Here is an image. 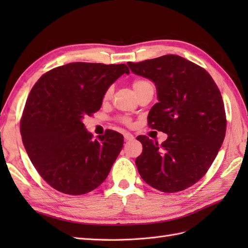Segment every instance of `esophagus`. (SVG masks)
Instances as JSON below:
<instances>
[{"instance_id":"34e87169","label":"esophagus","mask_w":248,"mask_h":248,"mask_svg":"<svg viewBox=\"0 0 248 248\" xmlns=\"http://www.w3.org/2000/svg\"><path fill=\"white\" fill-rule=\"evenodd\" d=\"M124 140H134V136L131 134V133H129V132H125L124 134Z\"/></svg>"}]
</instances>
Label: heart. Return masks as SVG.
I'll list each match as a JSON object with an SVG mask.
<instances>
[{"mask_svg":"<svg viewBox=\"0 0 248 248\" xmlns=\"http://www.w3.org/2000/svg\"><path fill=\"white\" fill-rule=\"evenodd\" d=\"M132 87L134 89L136 96L145 91H148V89H155L152 82L149 80H145V78H139V80L133 81ZM112 94H113V87L109 86L107 88V91H105L103 93V101H108V100H109L112 98ZM121 123L124 124H130L131 120L127 117H123L121 118Z\"/></svg>","mask_w":248,"mask_h":248,"instance_id":"1","label":"heart"}]
</instances>
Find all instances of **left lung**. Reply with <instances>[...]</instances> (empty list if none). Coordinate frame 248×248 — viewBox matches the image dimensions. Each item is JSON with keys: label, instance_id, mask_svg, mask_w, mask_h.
I'll return each instance as SVG.
<instances>
[{"label": "left lung", "instance_id": "left-lung-1", "mask_svg": "<svg viewBox=\"0 0 248 248\" xmlns=\"http://www.w3.org/2000/svg\"><path fill=\"white\" fill-rule=\"evenodd\" d=\"M128 65L155 84L159 102L150 109L148 125L168 135L162 144L136 138L143 145L138 170L161 192L183 191L205 175L223 144L227 121L222 94L202 67L179 55Z\"/></svg>", "mask_w": 248, "mask_h": 248}]
</instances>
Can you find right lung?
Returning <instances> with one entry per match:
<instances>
[{
    "instance_id": "1",
    "label": "right lung",
    "mask_w": 248,
    "mask_h": 248,
    "mask_svg": "<svg viewBox=\"0 0 248 248\" xmlns=\"http://www.w3.org/2000/svg\"><path fill=\"white\" fill-rule=\"evenodd\" d=\"M124 73H130L124 64L70 62L46 72L31 88L21 136L36 170L59 192L78 196L107 179L124 136L107 130L93 140L82 120L100 109L104 92Z\"/></svg>"
}]
</instances>
